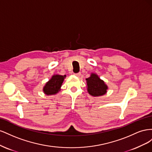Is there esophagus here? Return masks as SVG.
I'll return each instance as SVG.
<instances>
[{"mask_svg": "<svg viewBox=\"0 0 152 152\" xmlns=\"http://www.w3.org/2000/svg\"><path fill=\"white\" fill-rule=\"evenodd\" d=\"M74 75H75L76 77H80V73H74Z\"/></svg>", "mask_w": 152, "mask_h": 152, "instance_id": "obj_1", "label": "esophagus"}]
</instances>
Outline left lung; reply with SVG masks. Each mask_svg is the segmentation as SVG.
Wrapping results in <instances>:
<instances>
[{"label": "left lung", "mask_w": 152, "mask_h": 152, "mask_svg": "<svg viewBox=\"0 0 152 152\" xmlns=\"http://www.w3.org/2000/svg\"><path fill=\"white\" fill-rule=\"evenodd\" d=\"M86 82L87 91L91 96H99L107 93L108 86L96 73H91V76L86 79Z\"/></svg>", "instance_id": "8db88e82"}]
</instances>
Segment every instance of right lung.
<instances>
[{
  "label": "right lung",
  "mask_w": 152,
  "mask_h": 152,
  "mask_svg": "<svg viewBox=\"0 0 152 152\" xmlns=\"http://www.w3.org/2000/svg\"><path fill=\"white\" fill-rule=\"evenodd\" d=\"M66 75H54L43 88L44 94L46 95H54L58 93L60 91L61 85Z\"/></svg>",
  "instance_id": "1"
}]
</instances>
